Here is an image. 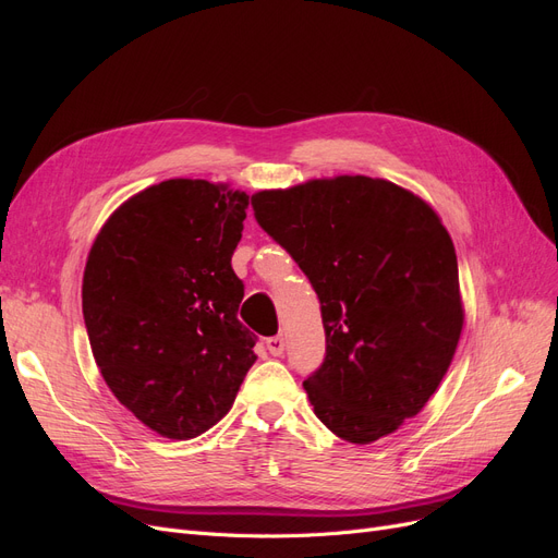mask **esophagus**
I'll return each mask as SVG.
<instances>
[{
    "instance_id": "esophagus-1",
    "label": "esophagus",
    "mask_w": 558,
    "mask_h": 558,
    "mask_svg": "<svg viewBox=\"0 0 558 558\" xmlns=\"http://www.w3.org/2000/svg\"><path fill=\"white\" fill-rule=\"evenodd\" d=\"M267 351L272 353V356H281V353H283V337L281 335L267 337Z\"/></svg>"
}]
</instances>
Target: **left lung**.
I'll return each mask as SVG.
<instances>
[{
  "mask_svg": "<svg viewBox=\"0 0 558 558\" xmlns=\"http://www.w3.org/2000/svg\"><path fill=\"white\" fill-rule=\"evenodd\" d=\"M251 205L320 300L326 361L305 379L314 414L351 445L396 433L445 379L465 320L442 218L361 174L258 191Z\"/></svg>",
  "mask_w": 558,
  "mask_h": 558,
  "instance_id": "left-lung-1",
  "label": "left lung"
}]
</instances>
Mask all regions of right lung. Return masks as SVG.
I'll return each instance as SVG.
<instances>
[{
  "mask_svg": "<svg viewBox=\"0 0 558 558\" xmlns=\"http://www.w3.org/2000/svg\"><path fill=\"white\" fill-rule=\"evenodd\" d=\"M248 195L167 179L113 209L83 269L95 363L146 428L191 440L221 421L256 363L232 269Z\"/></svg>",
  "mask_w": 558,
  "mask_h": 558,
  "instance_id": "1",
  "label": "right lung"
}]
</instances>
